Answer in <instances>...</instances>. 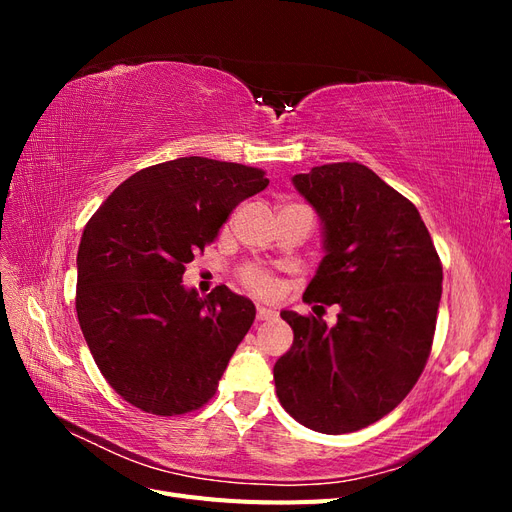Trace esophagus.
Segmentation results:
<instances>
[{"label": "esophagus", "mask_w": 512, "mask_h": 512, "mask_svg": "<svg viewBox=\"0 0 512 512\" xmlns=\"http://www.w3.org/2000/svg\"><path fill=\"white\" fill-rule=\"evenodd\" d=\"M273 316H275L273 309H269V307H265V305H258V307H256V318H258V320H269V318H273Z\"/></svg>", "instance_id": "obj_1"}]
</instances>
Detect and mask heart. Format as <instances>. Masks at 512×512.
Instances as JSON below:
<instances>
[{"instance_id":"heart-1","label":"heart","mask_w":512,"mask_h":512,"mask_svg":"<svg viewBox=\"0 0 512 512\" xmlns=\"http://www.w3.org/2000/svg\"><path fill=\"white\" fill-rule=\"evenodd\" d=\"M243 280H245L247 286H250V288L256 290V292H267V290H271L269 275L258 271V269H247V271L243 273Z\"/></svg>"}]
</instances>
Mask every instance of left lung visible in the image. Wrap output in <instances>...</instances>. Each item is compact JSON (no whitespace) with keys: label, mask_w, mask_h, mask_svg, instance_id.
Segmentation results:
<instances>
[{"label":"left lung","mask_w":512,"mask_h":512,"mask_svg":"<svg viewBox=\"0 0 512 512\" xmlns=\"http://www.w3.org/2000/svg\"><path fill=\"white\" fill-rule=\"evenodd\" d=\"M292 185L322 226V260L303 301L337 322L282 309L294 331L273 367L284 410L320 433H350L395 410L423 374L442 265L421 213L359 162L314 166ZM320 305V307H322Z\"/></svg>","instance_id":"8db88e82"}]
</instances>
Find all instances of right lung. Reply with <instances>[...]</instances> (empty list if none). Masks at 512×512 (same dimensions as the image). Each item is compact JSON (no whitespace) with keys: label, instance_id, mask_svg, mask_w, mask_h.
Masks as SVG:
<instances>
[{"label":"right lung","instance_id":"right-lung-1","mask_svg":"<svg viewBox=\"0 0 512 512\" xmlns=\"http://www.w3.org/2000/svg\"><path fill=\"white\" fill-rule=\"evenodd\" d=\"M262 168L177 158L138 170L83 230L76 316L102 376L132 406L175 416L215 395L256 318L218 286L185 288L183 271L239 203L269 185Z\"/></svg>","mask_w":512,"mask_h":512}]
</instances>
